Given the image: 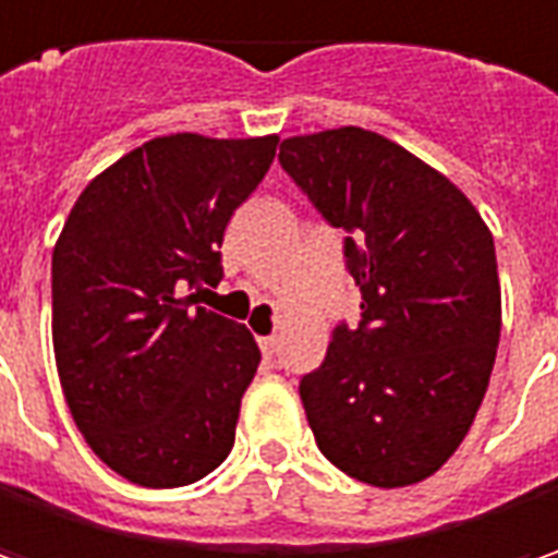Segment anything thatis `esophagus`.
I'll list each match as a JSON object with an SVG mask.
<instances>
[{
	"mask_svg": "<svg viewBox=\"0 0 558 558\" xmlns=\"http://www.w3.org/2000/svg\"><path fill=\"white\" fill-rule=\"evenodd\" d=\"M258 347L265 355H275L278 352V333H268V337H258Z\"/></svg>",
	"mask_w": 558,
	"mask_h": 558,
	"instance_id": "obj_1",
	"label": "esophagus"
}]
</instances>
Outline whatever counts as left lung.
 <instances>
[{
	"instance_id": "1",
	"label": "left lung",
	"mask_w": 558,
	"mask_h": 558,
	"mask_svg": "<svg viewBox=\"0 0 558 558\" xmlns=\"http://www.w3.org/2000/svg\"><path fill=\"white\" fill-rule=\"evenodd\" d=\"M280 165L333 228L362 290L322 368L300 380L327 459L372 487H409L465 440L497 359L494 233L437 168L362 128L290 136Z\"/></svg>"
}]
</instances>
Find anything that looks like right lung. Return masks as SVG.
Wrapping results in <instances>:
<instances>
[{"label": "right lung", "instance_id": "1", "mask_svg": "<svg viewBox=\"0 0 558 558\" xmlns=\"http://www.w3.org/2000/svg\"><path fill=\"white\" fill-rule=\"evenodd\" d=\"M278 153V134L156 136L77 196L52 250V347L89 449L140 487H183L233 447L262 352L196 305L225 275L221 240Z\"/></svg>", "mask_w": 558, "mask_h": 558}]
</instances>
